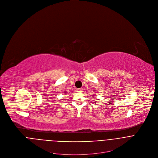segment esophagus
Segmentation results:
<instances>
[{
  "instance_id": "1",
  "label": "esophagus",
  "mask_w": 158,
  "mask_h": 158,
  "mask_svg": "<svg viewBox=\"0 0 158 158\" xmlns=\"http://www.w3.org/2000/svg\"><path fill=\"white\" fill-rule=\"evenodd\" d=\"M83 91V88H80V89H77V92H82Z\"/></svg>"
}]
</instances>
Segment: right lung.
I'll return each instance as SVG.
<instances>
[{"mask_svg":"<svg viewBox=\"0 0 158 158\" xmlns=\"http://www.w3.org/2000/svg\"><path fill=\"white\" fill-rule=\"evenodd\" d=\"M65 94H66V92H65Z\"/></svg>","mask_w":158,"mask_h":158,"instance_id":"right-lung-1","label":"right lung"}]
</instances>
